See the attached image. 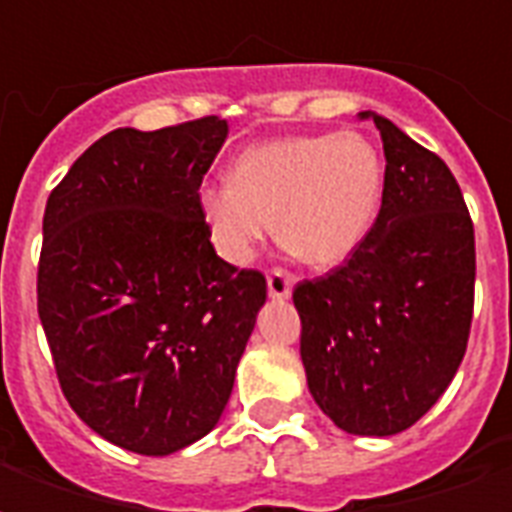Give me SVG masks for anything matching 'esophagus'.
Returning <instances> with one entry per match:
<instances>
[{
    "label": "esophagus",
    "instance_id": "1",
    "mask_svg": "<svg viewBox=\"0 0 512 512\" xmlns=\"http://www.w3.org/2000/svg\"><path fill=\"white\" fill-rule=\"evenodd\" d=\"M293 290V274H288L285 268H274L268 274V296L271 299H288Z\"/></svg>",
    "mask_w": 512,
    "mask_h": 512
}]
</instances>
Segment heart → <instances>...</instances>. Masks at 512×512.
<instances>
[{
    "instance_id": "obj_1",
    "label": "heart",
    "mask_w": 512,
    "mask_h": 512,
    "mask_svg": "<svg viewBox=\"0 0 512 512\" xmlns=\"http://www.w3.org/2000/svg\"><path fill=\"white\" fill-rule=\"evenodd\" d=\"M381 194L384 158L365 134H301L244 150L230 180L200 191L197 208L227 263H249L279 227L304 263L334 266L367 238Z\"/></svg>"
}]
</instances>
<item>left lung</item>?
<instances>
[{
    "label": "left lung",
    "instance_id": "left-lung-1",
    "mask_svg": "<svg viewBox=\"0 0 512 512\" xmlns=\"http://www.w3.org/2000/svg\"><path fill=\"white\" fill-rule=\"evenodd\" d=\"M384 194L343 266L293 290L315 403L354 436H395L444 395L469 343L474 224L436 153L376 115Z\"/></svg>",
    "mask_w": 512,
    "mask_h": 512
}]
</instances>
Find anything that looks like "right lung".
<instances>
[{
    "label": "right lung",
    "instance_id": "right-lung-1",
    "mask_svg": "<svg viewBox=\"0 0 512 512\" xmlns=\"http://www.w3.org/2000/svg\"><path fill=\"white\" fill-rule=\"evenodd\" d=\"M224 139L222 117L109 131L43 213L38 315L62 395L139 455L216 428L266 304V277L224 263L197 208Z\"/></svg>",
    "mask_w": 512,
    "mask_h": 512
}]
</instances>
